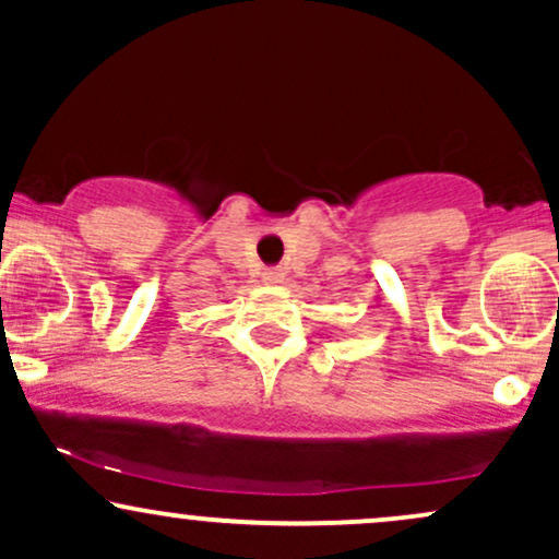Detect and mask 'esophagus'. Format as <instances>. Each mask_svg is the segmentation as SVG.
Here are the masks:
<instances>
[{
	"instance_id": "esophagus-1",
	"label": "esophagus",
	"mask_w": 559,
	"mask_h": 559,
	"mask_svg": "<svg viewBox=\"0 0 559 559\" xmlns=\"http://www.w3.org/2000/svg\"><path fill=\"white\" fill-rule=\"evenodd\" d=\"M281 278H284V273H281L278 267H267V271L262 273V281H265V284H281Z\"/></svg>"
}]
</instances>
